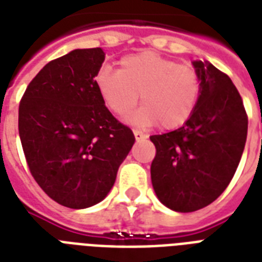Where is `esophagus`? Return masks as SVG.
<instances>
[{"label":"esophagus","instance_id":"obj_1","mask_svg":"<svg viewBox=\"0 0 262 262\" xmlns=\"http://www.w3.org/2000/svg\"><path fill=\"white\" fill-rule=\"evenodd\" d=\"M133 135H135V137H136V140H137V141H140V140L147 139V136L144 135L143 132L137 130V129H136V130H133Z\"/></svg>","mask_w":262,"mask_h":262}]
</instances>
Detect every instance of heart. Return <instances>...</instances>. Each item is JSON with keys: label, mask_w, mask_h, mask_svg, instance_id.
Segmentation results:
<instances>
[{"label": "heart", "mask_w": 262, "mask_h": 262, "mask_svg": "<svg viewBox=\"0 0 262 262\" xmlns=\"http://www.w3.org/2000/svg\"><path fill=\"white\" fill-rule=\"evenodd\" d=\"M100 98L115 115L129 114L140 100L143 107L129 121L139 126L172 130L190 119L199 104L201 80L194 68L181 65L154 51L123 57L119 71L102 68L95 76Z\"/></svg>", "instance_id": "obj_1"}]
</instances>
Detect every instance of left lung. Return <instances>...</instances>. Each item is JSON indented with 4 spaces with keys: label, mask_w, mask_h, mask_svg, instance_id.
<instances>
[{
    "label": "left lung",
    "mask_w": 262,
    "mask_h": 262,
    "mask_svg": "<svg viewBox=\"0 0 262 262\" xmlns=\"http://www.w3.org/2000/svg\"><path fill=\"white\" fill-rule=\"evenodd\" d=\"M193 67L201 80L193 115L177 130L149 137L156 148L152 186L175 212L199 211L226 190L248 136V114L231 79L207 61Z\"/></svg>",
    "instance_id": "8db88e82"
}]
</instances>
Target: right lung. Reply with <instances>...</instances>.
<instances>
[{"instance_id": "obj_1", "label": "right lung", "mask_w": 262, "mask_h": 262, "mask_svg": "<svg viewBox=\"0 0 262 262\" xmlns=\"http://www.w3.org/2000/svg\"><path fill=\"white\" fill-rule=\"evenodd\" d=\"M103 61L100 47L53 59L28 84L18 106L31 174L50 199L73 209L108 194L135 144L133 132L114 118L96 90Z\"/></svg>"}]
</instances>
